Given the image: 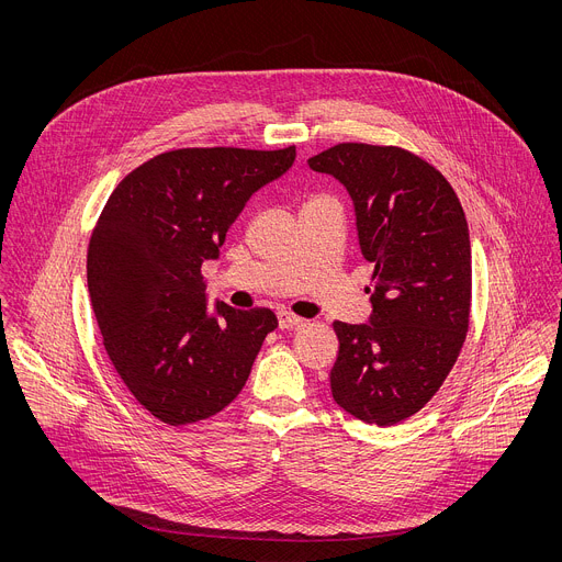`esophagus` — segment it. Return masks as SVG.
<instances>
[{"label": "esophagus", "mask_w": 562, "mask_h": 562, "mask_svg": "<svg viewBox=\"0 0 562 562\" xmlns=\"http://www.w3.org/2000/svg\"><path fill=\"white\" fill-rule=\"evenodd\" d=\"M304 323L302 317H297V315H293V313H289V311H280L278 313V327L280 329H295V327H300Z\"/></svg>", "instance_id": "esophagus-1"}]
</instances>
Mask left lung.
<instances>
[{"label": "left lung", "instance_id": "1", "mask_svg": "<svg viewBox=\"0 0 562 562\" xmlns=\"http://www.w3.org/2000/svg\"><path fill=\"white\" fill-rule=\"evenodd\" d=\"M308 167L347 189L362 258L373 265L369 323H334L331 393L353 418L389 427L429 403L462 349L467 217L445 176L405 148L347 142L313 155Z\"/></svg>", "mask_w": 562, "mask_h": 562}]
</instances>
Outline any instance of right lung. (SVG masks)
I'll return each mask as SVG.
<instances>
[{"mask_svg": "<svg viewBox=\"0 0 562 562\" xmlns=\"http://www.w3.org/2000/svg\"><path fill=\"white\" fill-rule=\"evenodd\" d=\"M280 150L180 148L155 155L111 193L89 245V293L104 349L137 403L167 425L231 405L278 327L271 308L209 306L202 265L256 191L282 178Z\"/></svg>", "mask_w": 562, "mask_h": 562, "instance_id": "obj_1", "label": "right lung"}]
</instances>
